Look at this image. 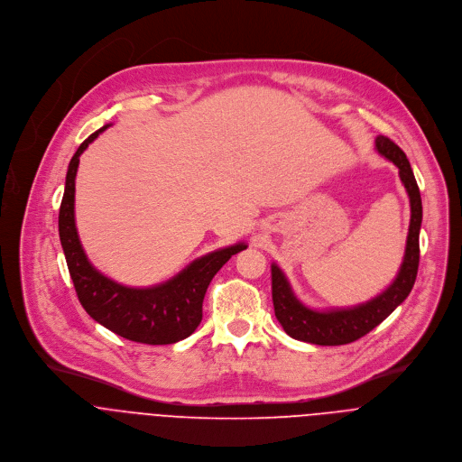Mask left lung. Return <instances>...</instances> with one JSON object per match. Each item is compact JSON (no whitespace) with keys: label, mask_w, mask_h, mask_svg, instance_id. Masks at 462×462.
<instances>
[{"label":"left lung","mask_w":462,"mask_h":462,"mask_svg":"<svg viewBox=\"0 0 462 462\" xmlns=\"http://www.w3.org/2000/svg\"><path fill=\"white\" fill-rule=\"evenodd\" d=\"M375 149L381 156L399 167L401 181L404 183L406 193L410 197L411 218L404 260L401 263L397 279L388 290L364 304L319 311L304 306L295 297L282 269L276 263H271V293L274 317L291 338L319 346H340L355 342L365 333H370L374 328H377L386 317H390L395 308L406 300L415 284L419 269V233L422 224L420 191L404 151L395 142L386 136H377Z\"/></svg>","instance_id":"left-lung-1"}]
</instances>
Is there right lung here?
<instances>
[{
    "instance_id": "obj_1",
    "label": "right lung",
    "mask_w": 462,
    "mask_h": 462,
    "mask_svg": "<svg viewBox=\"0 0 462 462\" xmlns=\"http://www.w3.org/2000/svg\"><path fill=\"white\" fill-rule=\"evenodd\" d=\"M111 125V124H109ZM104 125L92 133L70 158L58 229L70 279L83 310L113 333L142 344H174L188 338L202 322V302L213 276L245 244L217 249L193 260L186 269L152 288L122 286L92 265L81 247L74 222V183L81 152L95 142Z\"/></svg>"
}]
</instances>
